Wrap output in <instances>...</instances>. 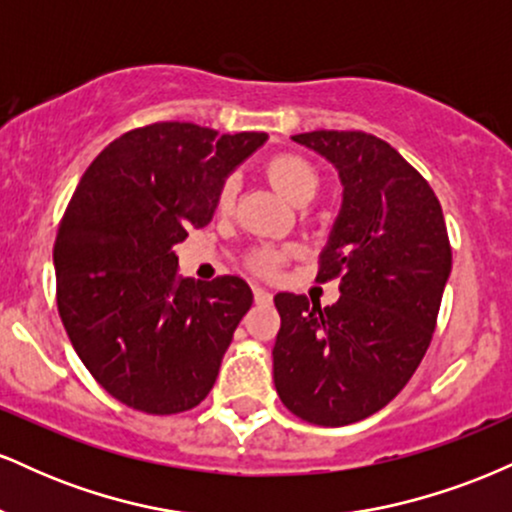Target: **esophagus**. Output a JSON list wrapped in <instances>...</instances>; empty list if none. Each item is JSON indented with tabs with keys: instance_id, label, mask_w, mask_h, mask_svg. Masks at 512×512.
I'll list each match as a JSON object with an SVG mask.
<instances>
[{
	"instance_id": "esophagus-1",
	"label": "esophagus",
	"mask_w": 512,
	"mask_h": 512,
	"mask_svg": "<svg viewBox=\"0 0 512 512\" xmlns=\"http://www.w3.org/2000/svg\"><path fill=\"white\" fill-rule=\"evenodd\" d=\"M255 301L257 303H269L272 301V293L267 289H262V286H255Z\"/></svg>"
}]
</instances>
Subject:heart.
<instances>
[{"label": "heart", "mask_w": 512, "mask_h": 512, "mask_svg": "<svg viewBox=\"0 0 512 512\" xmlns=\"http://www.w3.org/2000/svg\"><path fill=\"white\" fill-rule=\"evenodd\" d=\"M267 178L276 187L281 197L289 199V202H310L315 197L317 187H320V173L310 161H305L303 156L296 154H279L267 161ZM238 182L236 178H226L219 187V197H216V207L221 214L231 211L233 202H236ZM289 257V250L284 248H264L252 250L250 255V267L257 269L262 274H276L279 267Z\"/></svg>", "instance_id": "1"}]
</instances>
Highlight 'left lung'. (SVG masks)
Masks as SVG:
<instances>
[{
  "label": "left lung",
  "mask_w": 512,
  "mask_h": 512,
  "mask_svg": "<svg viewBox=\"0 0 512 512\" xmlns=\"http://www.w3.org/2000/svg\"><path fill=\"white\" fill-rule=\"evenodd\" d=\"M339 170L344 202L317 279H339L327 308L276 293L274 385L284 407L317 426H346L392 402L419 368L452 269L436 192L397 149L366 132L291 137Z\"/></svg>",
  "instance_id": "obj_1"
}]
</instances>
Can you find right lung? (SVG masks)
I'll use <instances>...</instances> for the list:
<instances>
[{
  "mask_svg": "<svg viewBox=\"0 0 512 512\" xmlns=\"http://www.w3.org/2000/svg\"><path fill=\"white\" fill-rule=\"evenodd\" d=\"M264 139L154 122L105 146L76 185L55 238L57 310L88 373L127 407L180 414L214 387L252 291L240 276L182 279L173 248L207 226L226 175Z\"/></svg>",
  "mask_w": 512,
  "mask_h": 512,
  "instance_id": "obj_1",
  "label": "right lung"
}]
</instances>
